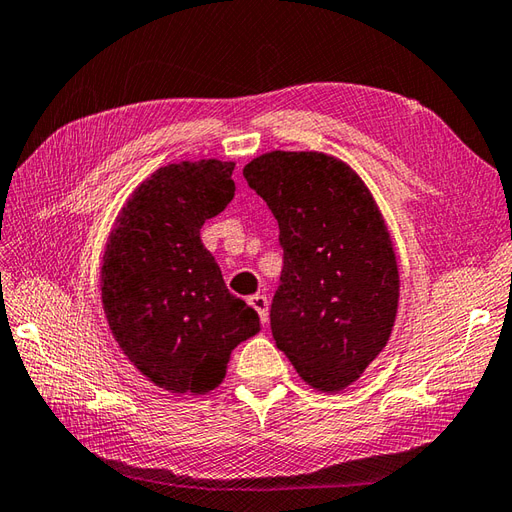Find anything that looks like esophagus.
<instances>
[{"mask_svg": "<svg viewBox=\"0 0 512 512\" xmlns=\"http://www.w3.org/2000/svg\"><path fill=\"white\" fill-rule=\"evenodd\" d=\"M247 302L252 304L254 311L260 315V322L267 324L269 322V300H267V295H260V293L249 295Z\"/></svg>", "mask_w": 512, "mask_h": 512, "instance_id": "esophagus-1", "label": "esophagus"}]
</instances>
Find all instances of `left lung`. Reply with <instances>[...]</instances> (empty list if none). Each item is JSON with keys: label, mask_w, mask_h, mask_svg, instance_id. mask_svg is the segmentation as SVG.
Masks as SVG:
<instances>
[{"label": "left lung", "mask_w": 512, "mask_h": 512, "mask_svg": "<svg viewBox=\"0 0 512 512\" xmlns=\"http://www.w3.org/2000/svg\"><path fill=\"white\" fill-rule=\"evenodd\" d=\"M280 227L271 335L315 390L361 377L392 333L399 269L388 227L355 170L315 151H274L243 168Z\"/></svg>", "instance_id": "1"}]
</instances>
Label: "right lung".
<instances>
[{"instance_id": "add662e5", "label": "right lung", "mask_w": 512, "mask_h": 512, "mask_svg": "<svg viewBox=\"0 0 512 512\" xmlns=\"http://www.w3.org/2000/svg\"><path fill=\"white\" fill-rule=\"evenodd\" d=\"M234 162L168 164L122 208L102 256V309L124 355L160 388L203 394L232 350L260 331L227 291L201 227L234 199Z\"/></svg>"}]
</instances>
